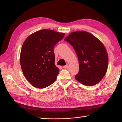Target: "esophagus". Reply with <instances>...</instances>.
Listing matches in <instances>:
<instances>
[{"instance_id": "esophagus-1", "label": "esophagus", "mask_w": 122, "mask_h": 122, "mask_svg": "<svg viewBox=\"0 0 122 122\" xmlns=\"http://www.w3.org/2000/svg\"><path fill=\"white\" fill-rule=\"evenodd\" d=\"M69 67V64H66V66H63V68L66 69H68Z\"/></svg>"}]
</instances>
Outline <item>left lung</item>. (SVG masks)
<instances>
[{"label": "left lung", "mask_w": 122, "mask_h": 122, "mask_svg": "<svg viewBox=\"0 0 122 122\" xmlns=\"http://www.w3.org/2000/svg\"><path fill=\"white\" fill-rule=\"evenodd\" d=\"M64 40L73 46L78 58L79 72L75 79L86 86L100 82L107 73L108 62L107 49L103 43L84 31L72 32Z\"/></svg>", "instance_id": "obj_1"}]
</instances>
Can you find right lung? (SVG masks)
Returning <instances> with one entry per match:
<instances>
[{"label": "right lung", "mask_w": 122, "mask_h": 122, "mask_svg": "<svg viewBox=\"0 0 122 122\" xmlns=\"http://www.w3.org/2000/svg\"><path fill=\"white\" fill-rule=\"evenodd\" d=\"M65 33L49 29L39 30L23 43L20 62L24 76L33 86L48 87L56 81L59 69L54 63V46Z\"/></svg>", "instance_id": "1"}]
</instances>
